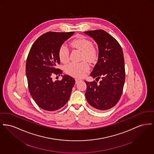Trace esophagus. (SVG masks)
<instances>
[{
    "mask_svg": "<svg viewBox=\"0 0 154 154\" xmlns=\"http://www.w3.org/2000/svg\"><path fill=\"white\" fill-rule=\"evenodd\" d=\"M75 84H77L79 82L82 81V80L79 79H75Z\"/></svg>",
    "mask_w": 154,
    "mask_h": 154,
    "instance_id": "esophagus-1",
    "label": "esophagus"
}]
</instances>
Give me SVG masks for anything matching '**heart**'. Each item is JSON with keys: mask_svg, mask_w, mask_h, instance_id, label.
<instances>
[{"mask_svg": "<svg viewBox=\"0 0 154 154\" xmlns=\"http://www.w3.org/2000/svg\"><path fill=\"white\" fill-rule=\"evenodd\" d=\"M71 46L82 52V60H85L90 63L95 62L98 58L96 49L92 46L90 40L84 38L74 39L70 43ZM59 57L62 63H67L69 60V51L65 45L61 46L59 49ZM90 69L88 64L85 61L80 63L72 62L64 67L66 72L74 77H82Z\"/></svg>", "mask_w": 154, "mask_h": 154, "instance_id": "heart-1", "label": "heart"}]
</instances>
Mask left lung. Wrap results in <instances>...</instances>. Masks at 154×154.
<instances>
[{
	"instance_id": "1",
	"label": "left lung",
	"mask_w": 154,
	"mask_h": 154,
	"mask_svg": "<svg viewBox=\"0 0 154 154\" xmlns=\"http://www.w3.org/2000/svg\"><path fill=\"white\" fill-rule=\"evenodd\" d=\"M98 46V59L91 76L101 80L87 82L85 94L87 102L96 110L112 108L119 102L125 81L122 49L116 39L102 29L84 32ZM97 82V80H96Z\"/></svg>"
}]
</instances>
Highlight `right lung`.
<instances>
[{"label": "right lung", "mask_w": 154, "mask_h": 154, "mask_svg": "<svg viewBox=\"0 0 154 154\" xmlns=\"http://www.w3.org/2000/svg\"><path fill=\"white\" fill-rule=\"evenodd\" d=\"M74 32H49L39 36L29 51L26 66L29 93L41 108L54 111L64 106L69 100L75 80L69 75L62 80L53 82L52 75L62 71L56 67L60 63L59 49Z\"/></svg>", "instance_id": "obj_1"}]
</instances>
